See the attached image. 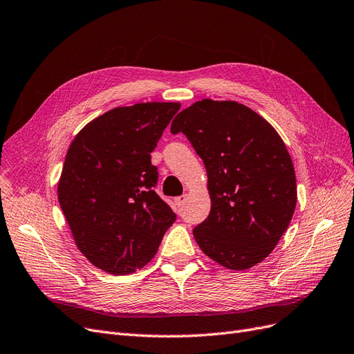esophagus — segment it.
Masks as SVG:
<instances>
[{
	"label": "esophagus",
	"instance_id": "34e87169",
	"mask_svg": "<svg viewBox=\"0 0 354 354\" xmlns=\"http://www.w3.org/2000/svg\"><path fill=\"white\" fill-rule=\"evenodd\" d=\"M187 198H188L187 195H180V197H176V198H175V203H176L178 207H182V205H184V204L187 203Z\"/></svg>",
	"mask_w": 354,
	"mask_h": 354
}]
</instances>
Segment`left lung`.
Returning <instances> with one entry per match:
<instances>
[{
	"label": "left lung",
	"instance_id": "left-lung-1",
	"mask_svg": "<svg viewBox=\"0 0 354 354\" xmlns=\"http://www.w3.org/2000/svg\"><path fill=\"white\" fill-rule=\"evenodd\" d=\"M207 169L208 217L192 230L201 251L229 270L266 259L290 225L296 175L281 137L263 116L233 100L203 99L176 115Z\"/></svg>",
	"mask_w": 354,
	"mask_h": 354
}]
</instances>
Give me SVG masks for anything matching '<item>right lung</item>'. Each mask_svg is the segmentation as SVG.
Here are the masks:
<instances>
[{
	"label": "right lung",
	"mask_w": 354,
	"mask_h": 354,
	"mask_svg": "<svg viewBox=\"0 0 354 354\" xmlns=\"http://www.w3.org/2000/svg\"><path fill=\"white\" fill-rule=\"evenodd\" d=\"M180 103L115 108L88 122L65 156L58 201L75 245L91 264L115 276L156 255L176 214L153 188L150 153Z\"/></svg>",
	"instance_id": "1"
}]
</instances>
